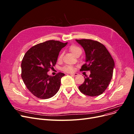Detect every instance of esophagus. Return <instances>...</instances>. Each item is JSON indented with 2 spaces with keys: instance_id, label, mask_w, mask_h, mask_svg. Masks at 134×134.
Returning <instances> with one entry per match:
<instances>
[{
  "instance_id": "1",
  "label": "esophagus",
  "mask_w": 134,
  "mask_h": 134,
  "mask_svg": "<svg viewBox=\"0 0 134 134\" xmlns=\"http://www.w3.org/2000/svg\"><path fill=\"white\" fill-rule=\"evenodd\" d=\"M70 75L73 76H76L78 75V74H77V73H71V74H70Z\"/></svg>"
}]
</instances>
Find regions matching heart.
I'll use <instances>...</instances> for the list:
<instances>
[{
  "label": "heart",
  "instance_id": "heart-1",
  "mask_svg": "<svg viewBox=\"0 0 134 134\" xmlns=\"http://www.w3.org/2000/svg\"><path fill=\"white\" fill-rule=\"evenodd\" d=\"M69 50L71 52V53L73 55H74L75 56H76L78 53H79V52H82V50L80 49V48L78 46L75 45V44L71 45L69 47ZM62 57H63V54H61L59 56L58 60L60 61L62 59ZM62 70L66 72H72L74 71L75 69L72 66L65 65L62 68Z\"/></svg>",
  "mask_w": 134,
  "mask_h": 134
}]
</instances>
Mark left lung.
<instances>
[{"instance_id":"left-lung-1","label":"left lung","mask_w":134,"mask_h":134,"mask_svg":"<svg viewBox=\"0 0 134 134\" xmlns=\"http://www.w3.org/2000/svg\"><path fill=\"white\" fill-rule=\"evenodd\" d=\"M86 52V63L80 71H90L89 76L79 86L84 94L94 97L100 95L106 90L112 78L114 60L102 43L90 39L76 40Z\"/></svg>"}]
</instances>
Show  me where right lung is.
Returning <instances> with one entry per match:
<instances>
[{"instance_id":"1","label":"right lung","mask_w":134,"mask_h":134,"mask_svg":"<svg viewBox=\"0 0 134 134\" xmlns=\"http://www.w3.org/2000/svg\"><path fill=\"white\" fill-rule=\"evenodd\" d=\"M67 43L48 40L32 47L24 56L22 78L28 90L37 98H50L58 92L65 74L60 72L50 76L47 72L55 66L60 50Z\"/></svg>"}]
</instances>
